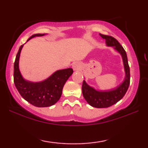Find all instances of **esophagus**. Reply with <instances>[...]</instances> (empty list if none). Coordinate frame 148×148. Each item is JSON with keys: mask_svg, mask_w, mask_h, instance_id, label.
I'll return each instance as SVG.
<instances>
[{"mask_svg": "<svg viewBox=\"0 0 148 148\" xmlns=\"http://www.w3.org/2000/svg\"><path fill=\"white\" fill-rule=\"evenodd\" d=\"M72 68L73 69L74 71H78L80 69V64L78 62H74L72 65Z\"/></svg>", "mask_w": 148, "mask_h": 148, "instance_id": "obj_1", "label": "esophagus"}]
</instances>
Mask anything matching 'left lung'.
<instances>
[{
  "mask_svg": "<svg viewBox=\"0 0 148 148\" xmlns=\"http://www.w3.org/2000/svg\"><path fill=\"white\" fill-rule=\"evenodd\" d=\"M100 36L106 40L107 46H112L122 56L125 72V77L123 82L116 88L107 91L95 90L84 80L82 84V93L85 100L90 106L95 108H102L112 106L123 98L130 84V69L126 52L120 43L112 36L103 35L101 34H100Z\"/></svg>",
  "mask_w": 148,
  "mask_h": 148,
  "instance_id": "8db88e82",
  "label": "left lung"
}]
</instances>
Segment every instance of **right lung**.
Here are the masks:
<instances>
[{"instance_id":"obj_1","label":"right lung","mask_w":148,"mask_h":148,"mask_svg":"<svg viewBox=\"0 0 148 148\" xmlns=\"http://www.w3.org/2000/svg\"><path fill=\"white\" fill-rule=\"evenodd\" d=\"M45 34L32 36L27 41L36 36H43ZM23 44L20 46L14 62V83L22 98L34 106L48 107L56 104L62 95L64 84L73 73L71 68L58 70L49 77L40 82L25 80L21 75L19 68L20 53Z\"/></svg>"}]
</instances>
